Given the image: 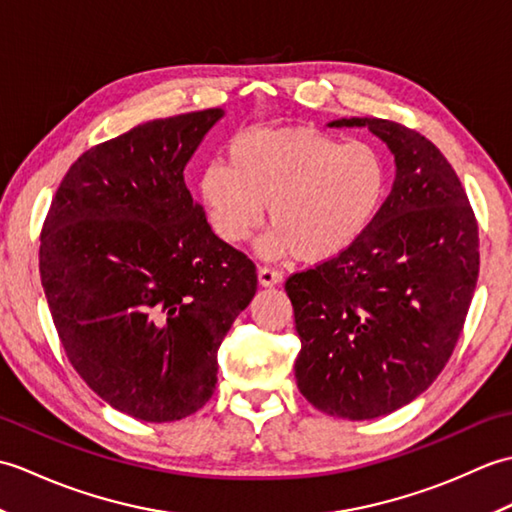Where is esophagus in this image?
<instances>
[{"label":"esophagus","mask_w":512,"mask_h":512,"mask_svg":"<svg viewBox=\"0 0 512 512\" xmlns=\"http://www.w3.org/2000/svg\"><path fill=\"white\" fill-rule=\"evenodd\" d=\"M257 279H259V286L270 288V286L281 284V273H279V270H275V268L262 266V268L257 270Z\"/></svg>","instance_id":"34e87169"}]
</instances>
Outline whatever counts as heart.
I'll use <instances>...</instances> for the list:
<instances>
[{
  "mask_svg": "<svg viewBox=\"0 0 512 512\" xmlns=\"http://www.w3.org/2000/svg\"><path fill=\"white\" fill-rule=\"evenodd\" d=\"M198 189L224 242H248L268 206L275 228L259 242V255L321 264L374 224L389 191V160L367 140L345 143L319 129H253L228 147V165L202 169Z\"/></svg>",
  "mask_w": 512,
  "mask_h": 512,
  "instance_id": "b5f03b06",
  "label": "heart"
}]
</instances>
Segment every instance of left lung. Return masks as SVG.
Instances as JSON below:
<instances>
[{
  "label": "left lung",
  "mask_w": 512,
  "mask_h": 512,
  "mask_svg": "<svg viewBox=\"0 0 512 512\" xmlns=\"http://www.w3.org/2000/svg\"><path fill=\"white\" fill-rule=\"evenodd\" d=\"M367 127L394 154L396 180L374 224L339 257L286 281L310 405L372 420L409 405L447 365L469 312L480 237L469 198L440 149L385 118Z\"/></svg>",
  "instance_id": "8db88e82"
}]
</instances>
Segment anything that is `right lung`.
<instances>
[{"instance_id": "1", "label": "right lung", "mask_w": 512, "mask_h": 512, "mask_svg": "<svg viewBox=\"0 0 512 512\" xmlns=\"http://www.w3.org/2000/svg\"><path fill=\"white\" fill-rule=\"evenodd\" d=\"M222 116L158 118L88 149L43 222L41 286L65 354L107 405L145 422L204 407L217 350L257 290L255 264L184 184Z\"/></svg>"}]
</instances>
